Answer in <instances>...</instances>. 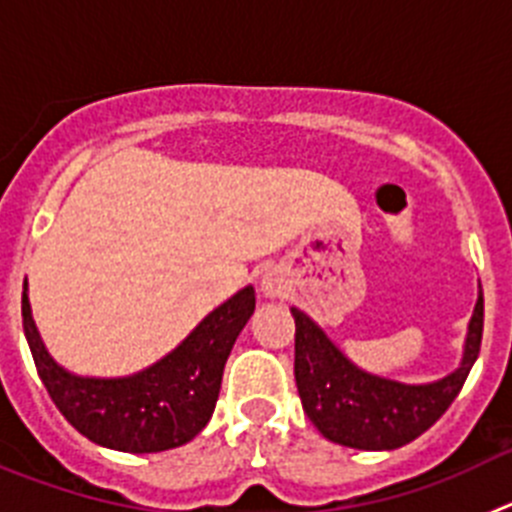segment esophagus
<instances>
[{
    "instance_id": "esophagus-1",
    "label": "esophagus",
    "mask_w": 512,
    "mask_h": 512,
    "mask_svg": "<svg viewBox=\"0 0 512 512\" xmlns=\"http://www.w3.org/2000/svg\"><path fill=\"white\" fill-rule=\"evenodd\" d=\"M261 292L266 297H284V282L277 274H264L261 277Z\"/></svg>"
}]
</instances>
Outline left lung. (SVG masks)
I'll use <instances>...</instances> for the list:
<instances>
[{"label": "left lung", "instance_id": "1", "mask_svg": "<svg viewBox=\"0 0 512 512\" xmlns=\"http://www.w3.org/2000/svg\"><path fill=\"white\" fill-rule=\"evenodd\" d=\"M292 318L297 328L295 379L307 418L328 441L348 449L392 451L428 431L456 400L479 356L485 300L479 287L459 366L423 384L366 372L300 307H292Z\"/></svg>", "mask_w": 512, "mask_h": 512}]
</instances>
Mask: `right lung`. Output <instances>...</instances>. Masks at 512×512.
Returning <instances> with one entry per match:
<instances>
[{
  "instance_id": "right-lung-1",
  "label": "right lung",
  "mask_w": 512,
  "mask_h": 512,
  "mask_svg": "<svg viewBox=\"0 0 512 512\" xmlns=\"http://www.w3.org/2000/svg\"><path fill=\"white\" fill-rule=\"evenodd\" d=\"M256 310V292L243 287L207 315L174 351L128 377H81L58 364L33 320L27 279L22 325L45 390L81 436L104 449L156 454L192 441L215 410L225 361Z\"/></svg>"
}]
</instances>
